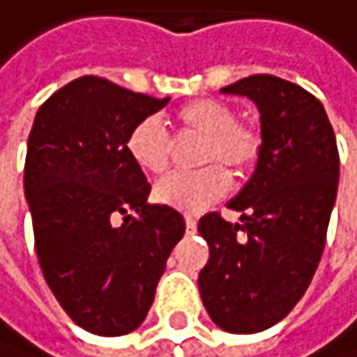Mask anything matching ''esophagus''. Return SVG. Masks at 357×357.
<instances>
[{
	"mask_svg": "<svg viewBox=\"0 0 357 357\" xmlns=\"http://www.w3.org/2000/svg\"><path fill=\"white\" fill-rule=\"evenodd\" d=\"M197 229V219L195 217H190V214H186V231L188 234H192Z\"/></svg>",
	"mask_w": 357,
	"mask_h": 357,
	"instance_id": "34e87169",
	"label": "esophagus"
}]
</instances>
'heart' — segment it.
I'll list each match as a JSON object with an SVG mask.
<instances>
[{"label":"heart","mask_w":357,"mask_h":357,"mask_svg":"<svg viewBox=\"0 0 357 357\" xmlns=\"http://www.w3.org/2000/svg\"><path fill=\"white\" fill-rule=\"evenodd\" d=\"M177 138H199L195 173L171 175L155 186V199L197 214L217 202L227 188V173L245 175L258 160L260 134L253 126L236 121L231 106L217 99H192L171 114ZM173 140L158 119L147 116L130 130L126 153L132 165L147 175H162L171 162Z\"/></svg>","instance_id":"heart-1"}]
</instances>
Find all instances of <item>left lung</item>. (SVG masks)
<instances>
[{
  "label": "left lung",
  "mask_w": 357,
  "mask_h": 357,
  "mask_svg": "<svg viewBox=\"0 0 357 357\" xmlns=\"http://www.w3.org/2000/svg\"><path fill=\"white\" fill-rule=\"evenodd\" d=\"M260 110L262 145L245 188L219 212L199 219L210 258L199 293L210 319L231 334L280 323L310 286L336 202L340 158L321 101L275 75H249L221 89Z\"/></svg>",
  "instance_id": "8db88e82"
}]
</instances>
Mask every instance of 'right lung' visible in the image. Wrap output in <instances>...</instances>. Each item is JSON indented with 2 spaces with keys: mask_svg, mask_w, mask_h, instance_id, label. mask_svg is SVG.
Wrapping results in <instances>:
<instances>
[{
  "mask_svg": "<svg viewBox=\"0 0 357 357\" xmlns=\"http://www.w3.org/2000/svg\"><path fill=\"white\" fill-rule=\"evenodd\" d=\"M169 104L84 75L38 108L27 138L25 197L47 286L82 330L123 336L145 321L184 217L149 206L126 153L138 121Z\"/></svg>",
  "mask_w": 357,
  "mask_h": 357,
  "instance_id": "obj_1",
  "label": "right lung"
}]
</instances>
